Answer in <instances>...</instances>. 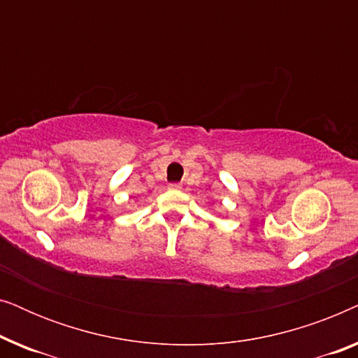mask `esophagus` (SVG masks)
<instances>
[{"label":"esophagus","instance_id":"obj_1","mask_svg":"<svg viewBox=\"0 0 358 358\" xmlns=\"http://www.w3.org/2000/svg\"><path fill=\"white\" fill-rule=\"evenodd\" d=\"M168 187H169L171 190H179V189H182V185L178 184V182H173V184H169Z\"/></svg>","mask_w":358,"mask_h":358}]
</instances>
